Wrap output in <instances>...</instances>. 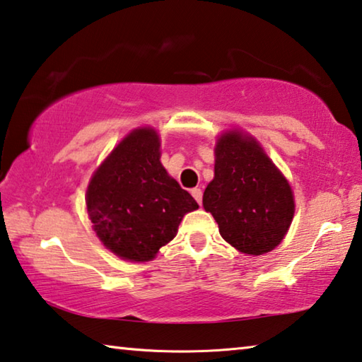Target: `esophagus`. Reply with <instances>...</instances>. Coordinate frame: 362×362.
I'll list each match as a JSON object with an SVG mask.
<instances>
[{"label":"esophagus","mask_w":362,"mask_h":362,"mask_svg":"<svg viewBox=\"0 0 362 362\" xmlns=\"http://www.w3.org/2000/svg\"><path fill=\"white\" fill-rule=\"evenodd\" d=\"M192 194H193V198L198 201V204L203 203V192H201V188H193Z\"/></svg>","instance_id":"34e87169"}]
</instances>
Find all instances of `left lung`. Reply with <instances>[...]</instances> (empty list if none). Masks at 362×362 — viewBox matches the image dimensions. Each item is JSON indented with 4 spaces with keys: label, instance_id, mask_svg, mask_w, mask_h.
Returning a JSON list of instances; mask_svg holds the SVG:
<instances>
[{
    "label": "left lung",
    "instance_id": "left-lung-1",
    "mask_svg": "<svg viewBox=\"0 0 362 362\" xmlns=\"http://www.w3.org/2000/svg\"><path fill=\"white\" fill-rule=\"evenodd\" d=\"M203 206L223 240L249 255L276 247L296 211L289 182L260 144L240 131L217 140L214 180L204 189Z\"/></svg>",
    "mask_w": 362,
    "mask_h": 362
}]
</instances>
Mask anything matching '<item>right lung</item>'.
Here are the masks:
<instances>
[{"label": "right lung", "mask_w": 362, "mask_h": 362, "mask_svg": "<svg viewBox=\"0 0 362 362\" xmlns=\"http://www.w3.org/2000/svg\"><path fill=\"white\" fill-rule=\"evenodd\" d=\"M159 158L156 131L134 129L89 182L86 206L95 235L124 260L155 259L159 247L174 240L183 216L198 209Z\"/></svg>", "instance_id": "obj_1"}]
</instances>
